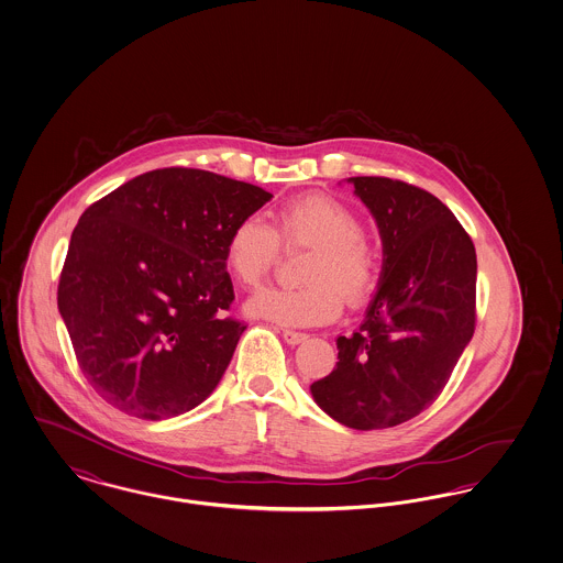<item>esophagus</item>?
I'll return each instance as SVG.
<instances>
[{
  "label": "esophagus",
  "mask_w": 563,
  "mask_h": 563,
  "mask_svg": "<svg viewBox=\"0 0 563 563\" xmlns=\"http://www.w3.org/2000/svg\"><path fill=\"white\" fill-rule=\"evenodd\" d=\"M282 336H284V341H286L288 345H300V343L307 341V334L295 332V330H282Z\"/></svg>",
  "instance_id": "34e87169"
}]
</instances>
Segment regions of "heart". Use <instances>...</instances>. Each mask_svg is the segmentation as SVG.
<instances>
[{
    "mask_svg": "<svg viewBox=\"0 0 563 563\" xmlns=\"http://www.w3.org/2000/svg\"><path fill=\"white\" fill-rule=\"evenodd\" d=\"M286 245L311 247L300 288H268L252 296V318L282 325H318L341 311V294L350 305L366 300L377 286L379 254L362 233V218L352 206L328 195H307L275 213V229L256 216L239 220L227 239L224 258L239 284H263Z\"/></svg>",
    "mask_w": 563,
    "mask_h": 563,
    "instance_id": "heart-1",
    "label": "heart"
}]
</instances>
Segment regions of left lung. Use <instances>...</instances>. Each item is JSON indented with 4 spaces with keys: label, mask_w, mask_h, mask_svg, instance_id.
Returning a JSON list of instances; mask_svg holds the SVG:
<instances>
[{
    "label": "left lung",
    "mask_w": 563,
    "mask_h": 563,
    "mask_svg": "<svg viewBox=\"0 0 563 563\" xmlns=\"http://www.w3.org/2000/svg\"><path fill=\"white\" fill-rule=\"evenodd\" d=\"M384 245L364 322L339 336L316 405L354 430L405 423L443 391L474 332L473 239L434 195L389 178H350Z\"/></svg>",
    "instance_id": "8db88e82"
}]
</instances>
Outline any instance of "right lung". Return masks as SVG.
<instances>
[{"label":"right lung","mask_w":563,"mask_h":563,"mask_svg":"<svg viewBox=\"0 0 563 563\" xmlns=\"http://www.w3.org/2000/svg\"><path fill=\"white\" fill-rule=\"evenodd\" d=\"M271 192L203 169L129 179L92 203L71 233L59 313L92 389L119 411L169 419L220 384L245 324L224 247Z\"/></svg>","instance_id":"add662e5"}]
</instances>
